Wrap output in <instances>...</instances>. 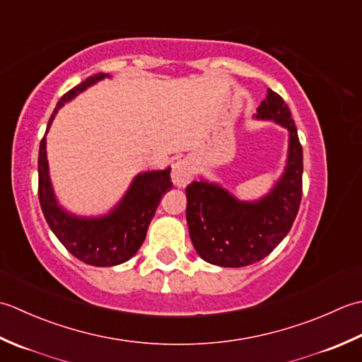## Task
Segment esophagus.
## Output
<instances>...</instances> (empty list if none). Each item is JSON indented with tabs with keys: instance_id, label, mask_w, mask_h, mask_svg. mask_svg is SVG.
<instances>
[{
	"instance_id": "1",
	"label": "esophagus",
	"mask_w": 362,
	"mask_h": 362,
	"mask_svg": "<svg viewBox=\"0 0 362 362\" xmlns=\"http://www.w3.org/2000/svg\"><path fill=\"white\" fill-rule=\"evenodd\" d=\"M192 173L194 168L187 159H178L173 162L172 165V181L176 187L187 186L189 181L192 180Z\"/></svg>"
}]
</instances>
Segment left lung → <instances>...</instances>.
<instances>
[{
	"mask_svg": "<svg viewBox=\"0 0 362 362\" xmlns=\"http://www.w3.org/2000/svg\"><path fill=\"white\" fill-rule=\"evenodd\" d=\"M255 119L289 132L284 172L269 194L242 202L217 182L200 180L186 187L190 240L202 259L220 267H245L269 256L291 231L300 208L303 148L289 107L269 88Z\"/></svg>",
	"mask_w": 362,
	"mask_h": 362,
	"instance_id": "1",
	"label": "left lung"
}]
</instances>
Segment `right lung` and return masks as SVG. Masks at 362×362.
<instances>
[{"label":"right lung","mask_w":362,"mask_h":362,"mask_svg":"<svg viewBox=\"0 0 362 362\" xmlns=\"http://www.w3.org/2000/svg\"><path fill=\"white\" fill-rule=\"evenodd\" d=\"M109 78L98 73L87 78L57 101L48 122L47 132L57 110L78 93L98 81ZM170 167L165 170H150L139 173L132 180L127 194L112 211L98 217L75 216L59 204L49 178L47 159V137L43 136L39 150V200L42 212L51 231L69 252L88 265L112 267L131 259L137 253L146 235V230L156 212L160 197L172 189Z\"/></svg>","instance_id":"1"}]
</instances>
